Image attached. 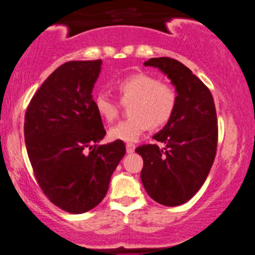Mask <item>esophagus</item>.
<instances>
[{"label": "esophagus", "instance_id": "obj_1", "mask_svg": "<svg viewBox=\"0 0 255 255\" xmlns=\"http://www.w3.org/2000/svg\"><path fill=\"white\" fill-rule=\"evenodd\" d=\"M135 151V145L133 143H127V152L132 153Z\"/></svg>", "mask_w": 255, "mask_h": 255}]
</instances>
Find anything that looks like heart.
Wrapping results in <instances>:
<instances>
[{
	"mask_svg": "<svg viewBox=\"0 0 255 255\" xmlns=\"http://www.w3.org/2000/svg\"><path fill=\"white\" fill-rule=\"evenodd\" d=\"M117 90L123 103L132 100L128 108L131 117L110 128L113 140L132 142L152 128H161L171 119L177 103V92L171 84L158 82L146 73H135L117 83ZM98 114L107 122H113L119 114V104L105 93L94 98Z\"/></svg>",
	"mask_w": 255,
	"mask_h": 255,
	"instance_id": "b5f03b06",
	"label": "heart"
}]
</instances>
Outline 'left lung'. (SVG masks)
<instances>
[{"instance_id": "obj_1", "label": "left lung", "mask_w": 255, "mask_h": 255, "mask_svg": "<svg viewBox=\"0 0 255 255\" xmlns=\"http://www.w3.org/2000/svg\"><path fill=\"white\" fill-rule=\"evenodd\" d=\"M143 64L158 68L177 92L175 112L167 124L152 136L157 143L138 146L143 160L141 181L147 195L168 207L187 202L202 187L213 165L218 127L210 89L172 58H151Z\"/></svg>"}]
</instances>
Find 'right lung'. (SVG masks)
<instances>
[{
    "label": "right lung",
    "instance_id": "right-lung-1",
    "mask_svg": "<svg viewBox=\"0 0 255 255\" xmlns=\"http://www.w3.org/2000/svg\"><path fill=\"white\" fill-rule=\"evenodd\" d=\"M102 59L72 60L54 70L24 115V141L34 177L48 200L65 212L99 205L124 157L122 140L98 145L107 133L93 100Z\"/></svg>",
    "mask_w": 255,
    "mask_h": 255
}]
</instances>
